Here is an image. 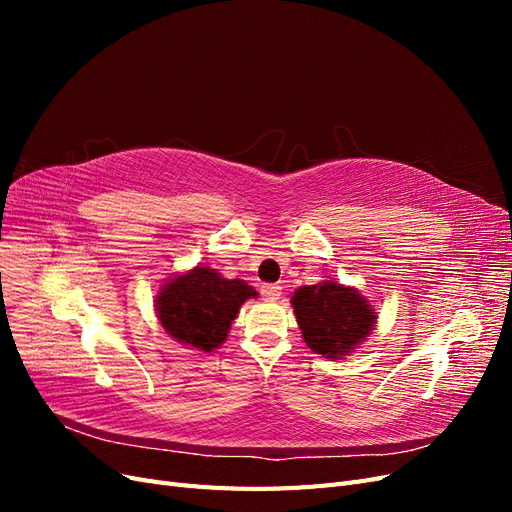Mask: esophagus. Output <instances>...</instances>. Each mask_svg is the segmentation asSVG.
<instances>
[{
    "mask_svg": "<svg viewBox=\"0 0 512 512\" xmlns=\"http://www.w3.org/2000/svg\"><path fill=\"white\" fill-rule=\"evenodd\" d=\"M260 292H262V297L265 299H269V301H275V299H280V294H282V286L280 284H265L260 288Z\"/></svg>",
    "mask_w": 512,
    "mask_h": 512,
    "instance_id": "obj_1",
    "label": "esophagus"
}]
</instances>
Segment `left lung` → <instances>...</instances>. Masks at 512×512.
<instances>
[{
  "mask_svg": "<svg viewBox=\"0 0 512 512\" xmlns=\"http://www.w3.org/2000/svg\"><path fill=\"white\" fill-rule=\"evenodd\" d=\"M290 303L307 348L327 359L352 352L378 320L376 309L359 290L331 280L299 288Z\"/></svg>",
  "mask_w": 512,
  "mask_h": 512,
  "instance_id": "1",
  "label": "left lung"
}]
</instances>
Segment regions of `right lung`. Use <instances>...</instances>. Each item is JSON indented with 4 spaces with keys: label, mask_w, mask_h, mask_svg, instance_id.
<instances>
[{
    "label": "right lung",
    "mask_w": 512,
    "mask_h": 512,
    "mask_svg": "<svg viewBox=\"0 0 512 512\" xmlns=\"http://www.w3.org/2000/svg\"><path fill=\"white\" fill-rule=\"evenodd\" d=\"M252 297L258 292L243 280H226L215 269L194 267L164 282L156 312L175 342L211 352L226 342L232 320Z\"/></svg>",
    "instance_id": "right-lung-1"
}]
</instances>
